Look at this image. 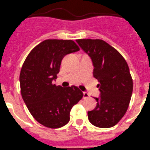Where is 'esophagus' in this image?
<instances>
[{"label":"esophagus","instance_id":"1","mask_svg":"<svg viewBox=\"0 0 150 150\" xmlns=\"http://www.w3.org/2000/svg\"><path fill=\"white\" fill-rule=\"evenodd\" d=\"M90 96H89V94L88 93H86V92H84L83 93V98L84 99H86V98H88Z\"/></svg>","mask_w":150,"mask_h":150}]
</instances>
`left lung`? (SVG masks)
Returning a JSON list of instances; mask_svg holds the SVG:
<instances>
[{"mask_svg": "<svg viewBox=\"0 0 150 150\" xmlns=\"http://www.w3.org/2000/svg\"><path fill=\"white\" fill-rule=\"evenodd\" d=\"M76 42L93 65V76L99 83L100 96L95 109L88 111V120L100 128L115 126L126 113L132 93L129 67L120 53L102 40L79 39Z\"/></svg>", "mask_w": 150, "mask_h": 150, "instance_id": "left-lung-1", "label": "left lung"}]
</instances>
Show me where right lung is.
Returning a JSON list of instances; mask_svg holds the SVG:
<instances>
[{"mask_svg": "<svg viewBox=\"0 0 150 150\" xmlns=\"http://www.w3.org/2000/svg\"><path fill=\"white\" fill-rule=\"evenodd\" d=\"M78 51L79 46L71 40H45L31 50L21 68L23 99L35 120L46 127L68 124L71 108L83 97L74 85L62 88L53 84L64 57Z\"/></svg>", "mask_w": 150, "mask_h": 150, "instance_id": "1", "label": "right lung"}]
</instances>
